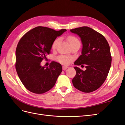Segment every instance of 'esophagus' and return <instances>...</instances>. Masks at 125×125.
<instances>
[{
    "label": "esophagus",
    "instance_id": "esophagus-1",
    "mask_svg": "<svg viewBox=\"0 0 125 125\" xmlns=\"http://www.w3.org/2000/svg\"><path fill=\"white\" fill-rule=\"evenodd\" d=\"M68 68L67 66H62V70H65L67 69V68Z\"/></svg>",
    "mask_w": 125,
    "mask_h": 125
}]
</instances>
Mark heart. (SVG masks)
<instances>
[{
	"instance_id": "1",
	"label": "heart",
	"mask_w": 125,
	"mask_h": 125,
	"mask_svg": "<svg viewBox=\"0 0 125 125\" xmlns=\"http://www.w3.org/2000/svg\"><path fill=\"white\" fill-rule=\"evenodd\" d=\"M67 40L68 42H69L70 46H72L74 44H76V43L79 42V40L77 39V38L74 36L68 37L67 38ZM59 39H56L53 42L52 46L53 49H54V48L57 47L58 43H59ZM57 60H58V62H60L61 63H62V64L67 65L69 63L71 59L70 57H68V56L62 55L59 56V57L57 58Z\"/></svg>"
}]
</instances>
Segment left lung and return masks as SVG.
I'll use <instances>...</instances> for the list:
<instances>
[{"mask_svg": "<svg viewBox=\"0 0 125 125\" xmlns=\"http://www.w3.org/2000/svg\"><path fill=\"white\" fill-rule=\"evenodd\" d=\"M70 31L80 38L83 45L81 54L74 65L86 66L85 71L74 67L76 75L73 85L83 92H92L103 85L108 75L112 62L109 44L103 35L90 27H78Z\"/></svg>", "mask_w": 125, "mask_h": 125, "instance_id": "1", "label": "left lung"}]
</instances>
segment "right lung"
<instances>
[{"instance_id": "right-lung-1", "label": "right lung", "mask_w": 125, "mask_h": 125, "mask_svg": "<svg viewBox=\"0 0 125 125\" xmlns=\"http://www.w3.org/2000/svg\"><path fill=\"white\" fill-rule=\"evenodd\" d=\"M66 31L38 26L27 32L19 42L16 51V71L22 84L31 92L44 93L54 86L62 72V65L55 62L49 67L40 63L50 53L57 37Z\"/></svg>"}]
</instances>
